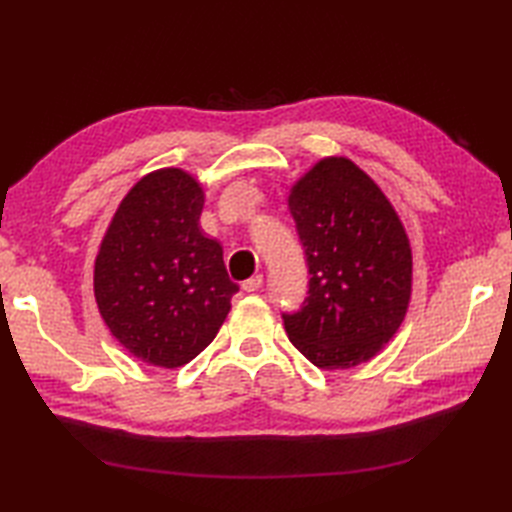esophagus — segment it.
Segmentation results:
<instances>
[{
    "instance_id": "34e87169",
    "label": "esophagus",
    "mask_w": 512,
    "mask_h": 512,
    "mask_svg": "<svg viewBox=\"0 0 512 512\" xmlns=\"http://www.w3.org/2000/svg\"><path fill=\"white\" fill-rule=\"evenodd\" d=\"M262 286H264V277H262V275L250 277V279H246L244 284H242V288H244L246 292H257Z\"/></svg>"
}]
</instances>
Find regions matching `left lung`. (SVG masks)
<instances>
[{"label":"left lung","instance_id":"left-lung-1","mask_svg":"<svg viewBox=\"0 0 512 512\" xmlns=\"http://www.w3.org/2000/svg\"><path fill=\"white\" fill-rule=\"evenodd\" d=\"M308 264V297L284 312L290 343L321 369L367 363L411 297V248L378 184L343 156L323 158L288 195Z\"/></svg>","mask_w":512,"mask_h":512}]
</instances>
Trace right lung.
I'll use <instances>...</instances> for the list:
<instances>
[{
    "label": "right lung",
    "mask_w": 512,
    "mask_h": 512,
    "mask_svg": "<svg viewBox=\"0 0 512 512\" xmlns=\"http://www.w3.org/2000/svg\"><path fill=\"white\" fill-rule=\"evenodd\" d=\"M204 191L191 173L140 178L112 217L94 262V297L114 339L140 361L180 367L222 328L231 297L222 246L200 228Z\"/></svg>",
    "instance_id": "right-lung-1"
}]
</instances>
